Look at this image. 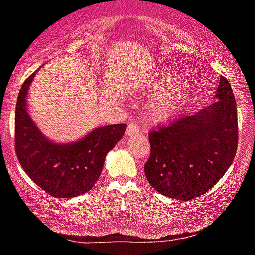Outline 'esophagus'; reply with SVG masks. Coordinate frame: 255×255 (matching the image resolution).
<instances>
[{"label": "esophagus", "mask_w": 255, "mask_h": 255, "mask_svg": "<svg viewBox=\"0 0 255 255\" xmlns=\"http://www.w3.org/2000/svg\"><path fill=\"white\" fill-rule=\"evenodd\" d=\"M138 130H139V126H138L135 122H132V123H129V126L127 127L126 134L130 135V134H133V133H137Z\"/></svg>", "instance_id": "34e87169"}]
</instances>
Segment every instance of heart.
<instances>
[{
  "label": "heart",
  "mask_w": 255,
  "mask_h": 255,
  "mask_svg": "<svg viewBox=\"0 0 255 255\" xmlns=\"http://www.w3.org/2000/svg\"><path fill=\"white\" fill-rule=\"evenodd\" d=\"M169 81L168 74H159L149 82L148 89L150 91H159L165 87ZM187 86L184 80H174L166 86L160 96L156 97L150 105V112L156 120H166L174 115L177 107L182 104L186 96Z\"/></svg>",
  "instance_id": "b5f03b06"
}]
</instances>
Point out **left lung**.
<instances>
[{
  "instance_id": "1",
  "label": "left lung",
  "mask_w": 255,
  "mask_h": 255,
  "mask_svg": "<svg viewBox=\"0 0 255 255\" xmlns=\"http://www.w3.org/2000/svg\"><path fill=\"white\" fill-rule=\"evenodd\" d=\"M216 100L191 116H180L149 132L144 164L149 184L168 197L189 201L207 192L228 170L238 146L233 90L221 78Z\"/></svg>"
}]
</instances>
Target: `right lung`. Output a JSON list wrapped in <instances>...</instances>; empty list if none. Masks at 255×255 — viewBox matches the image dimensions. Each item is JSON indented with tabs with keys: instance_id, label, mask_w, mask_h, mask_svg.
<instances>
[{
	"instance_id": "1",
	"label": "right lung",
	"mask_w": 255,
	"mask_h": 255,
	"mask_svg": "<svg viewBox=\"0 0 255 255\" xmlns=\"http://www.w3.org/2000/svg\"><path fill=\"white\" fill-rule=\"evenodd\" d=\"M34 73L18 94L14 149L23 170L53 197H75L92 189L101 175L107 153L121 140L127 125L105 126L75 143L55 144L40 133L27 112V92Z\"/></svg>"
}]
</instances>
